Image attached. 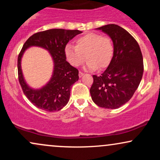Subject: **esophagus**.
Listing matches in <instances>:
<instances>
[{"label": "esophagus", "mask_w": 160, "mask_h": 160, "mask_svg": "<svg viewBox=\"0 0 160 160\" xmlns=\"http://www.w3.org/2000/svg\"><path fill=\"white\" fill-rule=\"evenodd\" d=\"M83 73L82 72H81V71H80V72H79V77H80V78H82V76H83Z\"/></svg>", "instance_id": "obj_1"}]
</instances>
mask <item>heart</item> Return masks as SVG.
<instances>
[{
	"label": "heart",
	"mask_w": 160,
	"mask_h": 160,
	"mask_svg": "<svg viewBox=\"0 0 160 160\" xmlns=\"http://www.w3.org/2000/svg\"><path fill=\"white\" fill-rule=\"evenodd\" d=\"M113 53L114 47L111 38L96 33L80 37L76 40V46L68 44L65 47V56L71 65L79 67L87 59L86 68L89 71L108 68Z\"/></svg>",
	"instance_id": "obj_1"
}]
</instances>
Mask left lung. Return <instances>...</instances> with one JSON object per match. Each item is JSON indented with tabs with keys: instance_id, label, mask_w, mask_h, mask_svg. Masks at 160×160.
<instances>
[{
	"instance_id": "left-lung-1",
	"label": "left lung",
	"mask_w": 160,
	"mask_h": 160,
	"mask_svg": "<svg viewBox=\"0 0 160 160\" xmlns=\"http://www.w3.org/2000/svg\"><path fill=\"white\" fill-rule=\"evenodd\" d=\"M111 38L113 59L101 76L93 75L90 94L95 104L117 109L128 102L138 87L144 72L140 47L127 31L114 24L98 28Z\"/></svg>"
}]
</instances>
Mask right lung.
<instances>
[{"instance_id": "obj_1", "label": "right lung", "mask_w": 160, "mask_h": 160, "mask_svg": "<svg viewBox=\"0 0 160 160\" xmlns=\"http://www.w3.org/2000/svg\"><path fill=\"white\" fill-rule=\"evenodd\" d=\"M82 33L79 30L55 28L34 34L24 43L18 56V77L24 94L38 108L48 112L58 111L68 102L72 85L79 80L78 70L66 61L65 49L69 40ZM33 45L48 50L54 69L51 80L40 89L31 88L25 82L21 68V59L25 49Z\"/></svg>"}]
</instances>
